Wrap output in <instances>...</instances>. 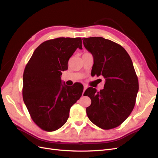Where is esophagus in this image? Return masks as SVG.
<instances>
[{
    "mask_svg": "<svg viewBox=\"0 0 158 158\" xmlns=\"http://www.w3.org/2000/svg\"><path fill=\"white\" fill-rule=\"evenodd\" d=\"M86 88H87V86L86 85H84V91H83V92H82V95H84V92H85V90L86 89Z\"/></svg>",
    "mask_w": 158,
    "mask_h": 158,
    "instance_id": "esophagus-1",
    "label": "esophagus"
}]
</instances>
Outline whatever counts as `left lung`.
<instances>
[{"label": "left lung", "mask_w": 158, "mask_h": 158, "mask_svg": "<svg viewBox=\"0 0 158 158\" xmlns=\"http://www.w3.org/2000/svg\"><path fill=\"white\" fill-rule=\"evenodd\" d=\"M83 44L94 57L92 74L106 79L99 92L85 91L92 103L86 108L89 120L105 130L118 127L135 106L138 80L132 60L123 47L102 37H84Z\"/></svg>", "instance_id": "obj_1"}]
</instances>
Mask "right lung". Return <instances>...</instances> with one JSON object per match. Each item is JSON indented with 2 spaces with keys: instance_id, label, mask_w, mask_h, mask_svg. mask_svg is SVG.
I'll list each match as a JSON object with an SVG mask.
<instances>
[{
  "instance_id": "right-lung-1",
  "label": "right lung",
  "mask_w": 158,
  "mask_h": 158,
  "mask_svg": "<svg viewBox=\"0 0 158 158\" xmlns=\"http://www.w3.org/2000/svg\"><path fill=\"white\" fill-rule=\"evenodd\" d=\"M82 49L80 37H59L38 46L23 74V100L30 117L42 130L52 132L63 127L70 107L80 99L83 85L61 83V71L76 49Z\"/></svg>"
}]
</instances>
